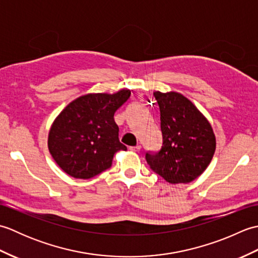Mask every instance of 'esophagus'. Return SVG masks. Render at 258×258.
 <instances>
[{"label":"esophagus","instance_id":"esophagus-1","mask_svg":"<svg viewBox=\"0 0 258 258\" xmlns=\"http://www.w3.org/2000/svg\"><path fill=\"white\" fill-rule=\"evenodd\" d=\"M130 151H132V152H140L141 151V145H136V146H131L130 147Z\"/></svg>","mask_w":258,"mask_h":258}]
</instances>
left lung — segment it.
<instances>
[{
	"label": "left lung",
	"instance_id": "8db88e82",
	"mask_svg": "<svg viewBox=\"0 0 258 258\" xmlns=\"http://www.w3.org/2000/svg\"><path fill=\"white\" fill-rule=\"evenodd\" d=\"M160 106L163 146L146 153L150 167L171 184H187L210 165L216 150L211 123L187 97L177 92H154Z\"/></svg>",
	"mask_w": 258,
	"mask_h": 258
}]
</instances>
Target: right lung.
Here are the masks:
<instances>
[{
    "instance_id": "obj_1",
    "label": "right lung",
    "mask_w": 258,
    "mask_h": 258,
    "mask_svg": "<svg viewBox=\"0 0 258 258\" xmlns=\"http://www.w3.org/2000/svg\"><path fill=\"white\" fill-rule=\"evenodd\" d=\"M131 96L122 89L113 94L89 93L68 104L48 132L53 160L74 178L94 177L112 165L117 151H126L118 140L114 114Z\"/></svg>"
}]
</instances>
